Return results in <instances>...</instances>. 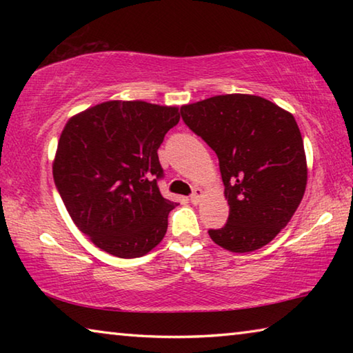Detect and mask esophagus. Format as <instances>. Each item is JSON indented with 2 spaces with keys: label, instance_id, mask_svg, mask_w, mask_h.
<instances>
[{
  "label": "esophagus",
  "instance_id": "1",
  "mask_svg": "<svg viewBox=\"0 0 353 353\" xmlns=\"http://www.w3.org/2000/svg\"><path fill=\"white\" fill-rule=\"evenodd\" d=\"M202 196H204V191H202L201 188H194L193 193L190 194L191 204H199V201L202 199Z\"/></svg>",
  "mask_w": 353,
  "mask_h": 353
}]
</instances>
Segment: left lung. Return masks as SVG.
Wrapping results in <instances>:
<instances>
[{
    "instance_id": "obj_1",
    "label": "left lung",
    "mask_w": 353,
    "mask_h": 353,
    "mask_svg": "<svg viewBox=\"0 0 353 353\" xmlns=\"http://www.w3.org/2000/svg\"><path fill=\"white\" fill-rule=\"evenodd\" d=\"M183 123L218 155L229 218L208 235L230 252H252L290 223L307 187L294 117L254 94H219L181 107Z\"/></svg>"
}]
</instances>
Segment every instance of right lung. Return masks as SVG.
Returning <instances> with one entry per match:
<instances>
[{
	"label": "right lung",
	"instance_id": "obj_1",
	"mask_svg": "<svg viewBox=\"0 0 353 353\" xmlns=\"http://www.w3.org/2000/svg\"><path fill=\"white\" fill-rule=\"evenodd\" d=\"M179 119L177 107L107 101L65 124L56 188L77 229L104 252L135 259L163 240L177 204L160 194L157 149Z\"/></svg>",
	"mask_w": 353,
	"mask_h": 353
}]
</instances>
